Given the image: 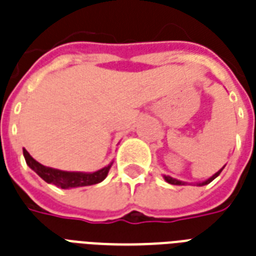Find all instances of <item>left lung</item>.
I'll list each match as a JSON object with an SVG mask.
<instances>
[{
  "instance_id": "obj_1",
  "label": "left lung",
  "mask_w": 256,
  "mask_h": 256,
  "mask_svg": "<svg viewBox=\"0 0 256 256\" xmlns=\"http://www.w3.org/2000/svg\"><path fill=\"white\" fill-rule=\"evenodd\" d=\"M223 168H224V166H223V168H220V170H219V171H216V172H215V174L212 175V176H210V178L206 179V180H203V182L195 183V184H196V186H204V184H208V183L212 182V180H214V179L216 178V176H218V175L220 174V172H222ZM164 180H166V182H168V183H170V184H179V186L187 184V182H183V180H179V179L172 178V176H170V175H164Z\"/></svg>"
}]
</instances>
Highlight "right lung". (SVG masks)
Segmentation results:
<instances>
[{
	"label": "right lung",
	"mask_w": 256,
	"mask_h": 256,
	"mask_svg": "<svg viewBox=\"0 0 256 256\" xmlns=\"http://www.w3.org/2000/svg\"><path fill=\"white\" fill-rule=\"evenodd\" d=\"M24 156H25L26 164L33 171H36L46 183L54 184L60 188H76V187L92 186L102 182L108 174V170L112 168V162L104 168H100L94 172H81V171H64L58 168H46L44 164L34 160L29 152L24 148Z\"/></svg>",
	"instance_id": "right-lung-1"
}]
</instances>
